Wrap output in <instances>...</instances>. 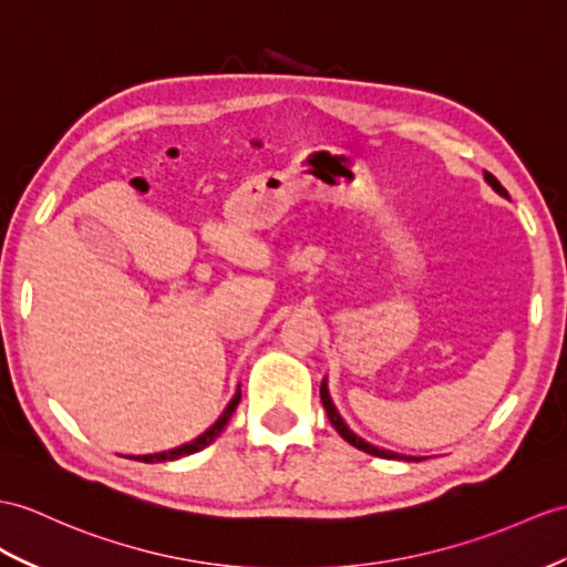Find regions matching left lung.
Instances as JSON below:
<instances>
[{
	"instance_id": "obj_1",
	"label": "left lung",
	"mask_w": 567,
	"mask_h": 567,
	"mask_svg": "<svg viewBox=\"0 0 567 567\" xmlns=\"http://www.w3.org/2000/svg\"><path fill=\"white\" fill-rule=\"evenodd\" d=\"M236 406H238V399H233V402L228 404V409L224 411V416H220V419L209 427V431L202 433L197 440H192V443H187V445H179V447L168 450V452H161V454H144L142 460H144V462H165V460H177V457H183V454H192V452H199V450H204L206 445L214 443V437H216L220 431H224V425L228 423L230 413H233V409H236ZM334 425H337V431H339L343 437L349 440V443H353L355 435L349 431L347 425H343V421H341L339 416L334 419Z\"/></svg>"
}]
</instances>
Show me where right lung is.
I'll return each instance as SVG.
<instances>
[{
  "instance_id": "obj_1",
  "label": "right lung",
  "mask_w": 567,
  "mask_h": 567,
  "mask_svg": "<svg viewBox=\"0 0 567 567\" xmlns=\"http://www.w3.org/2000/svg\"><path fill=\"white\" fill-rule=\"evenodd\" d=\"M324 388L320 390V394L324 396ZM351 445H355L358 450H363V452H368V454H375V457H382V460H399V454L396 452H388V450H378V447H372V445H368V443H363V440H353ZM419 462V460H416Z\"/></svg>"
}]
</instances>
